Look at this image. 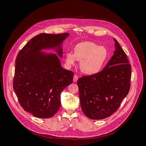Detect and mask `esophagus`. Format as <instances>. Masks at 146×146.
Wrapping results in <instances>:
<instances>
[{
	"mask_svg": "<svg viewBox=\"0 0 146 146\" xmlns=\"http://www.w3.org/2000/svg\"><path fill=\"white\" fill-rule=\"evenodd\" d=\"M77 80H78V76H77V75H74V78H73V81H74V82H77Z\"/></svg>",
	"mask_w": 146,
	"mask_h": 146,
	"instance_id": "34e87169",
	"label": "esophagus"
}]
</instances>
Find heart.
I'll return each instance as SVG.
<instances>
[{
	"instance_id": "obj_1",
	"label": "heart",
	"mask_w": 146,
	"mask_h": 146,
	"mask_svg": "<svg viewBox=\"0 0 146 146\" xmlns=\"http://www.w3.org/2000/svg\"><path fill=\"white\" fill-rule=\"evenodd\" d=\"M108 56V51L104 46L90 42L77 44L74 48V54L68 52L66 54L67 64L71 66L76 60L80 61L81 71L86 75H95L102 69Z\"/></svg>"
}]
</instances>
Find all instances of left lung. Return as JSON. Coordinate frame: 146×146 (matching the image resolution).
Masks as SVG:
<instances>
[{
  "instance_id": "8db88e82",
  "label": "left lung",
  "mask_w": 146,
  "mask_h": 146,
  "mask_svg": "<svg viewBox=\"0 0 146 146\" xmlns=\"http://www.w3.org/2000/svg\"><path fill=\"white\" fill-rule=\"evenodd\" d=\"M113 40L115 50L104 69L77 81L82 110L91 119L112 115L129 92L131 66L117 41Z\"/></svg>"
}]
</instances>
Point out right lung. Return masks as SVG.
Wrapping results in <instances>:
<instances>
[{"instance_id": "right-lung-1", "label": "right lung", "mask_w": 146, "mask_h": 146, "mask_svg": "<svg viewBox=\"0 0 146 146\" xmlns=\"http://www.w3.org/2000/svg\"><path fill=\"white\" fill-rule=\"evenodd\" d=\"M69 36L68 33H41L17 55L13 89L21 107L35 117L54 116L60 107L61 92L72 83L73 72L61 67L60 60L63 42Z\"/></svg>"}]
</instances>
